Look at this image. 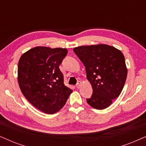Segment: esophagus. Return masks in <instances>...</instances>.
<instances>
[{
    "mask_svg": "<svg viewBox=\"0 0 146 146\" xmlns=\"http://www.w3.org/2000/svg\"><path fill=\"white\" fill-rule=\"evenodd\" d=\"M81 84H82V82L81 81L78 82V83H77V84H76V88H79Z\"/></svg>",
    "mask_w": 146,
    "mask_h": 146,
    "instance_id": "1",
    "label": "esophagus"
}]
</instances>
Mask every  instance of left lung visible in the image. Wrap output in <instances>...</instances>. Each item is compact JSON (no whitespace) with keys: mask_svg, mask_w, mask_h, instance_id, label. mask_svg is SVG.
Listing matches in <instances>:
<instances>
[{"mask_svg":"<svg viewBox=\"0 0 146 146\" xmlns=\"http://www.w3.org/2000/svg\"><path fill=\"white\" fill-rule=\"evenodd\" d=\"M74 52L84 65L93 90L88 104L97 110L109 107L121 94L127 78L123 53L104 44L76 47Z\"/></svg>","mask_w":146,"mask_h":146,"instance_id":"1","label":"left lung"}]
</instances>
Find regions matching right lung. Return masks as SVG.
<instances>
[{"instance_id": "1", "label": "right lung", "mask_w": 146, "mask_h": 146, "mask_svg": "<svg viewBox=\"0 0 146 146\" xmlns=\"http://www.w3.org/2000/svg\"><path fill=\"white\" fill-rule=\"evenodd\" d=\"M66 48L36 46L20 58L18 82L25 97L39 110L53 114L62 108L72 90L59 68Z\"/></svg>"}]
</instances>
